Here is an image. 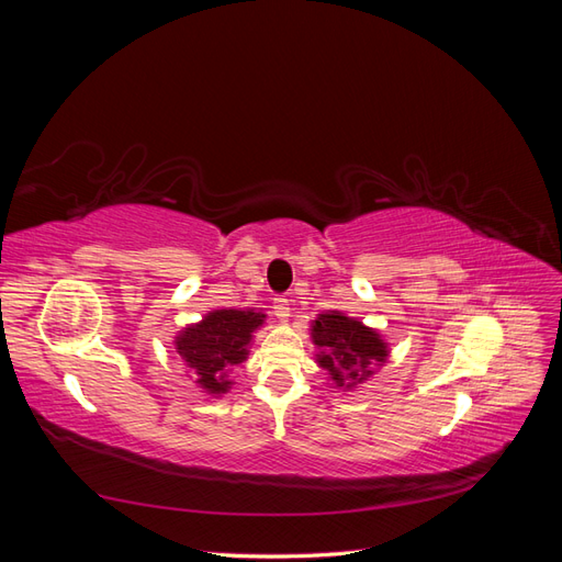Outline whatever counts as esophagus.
Instances as JSON below:
<instances>
[{"instance_id":"1","label":"esophagus","mask_w":562,"mask_h":562,"mask_svg":"<svg viewBox=\"0 0 562 562\" xmlns=\"http://www.w3.org/2000/svg\"><path fill=\"white\" fill-rule=\"evenodd\" d=\"M271 310H274V316L285 321L288 316H291V304H288V297L285 295H277L274 302H271Z\"/></svg>"}]
</instances>
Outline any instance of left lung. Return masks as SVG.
<instances>
[{"label": "left lung", "instance_id": "1", "mask_svg": "<svg viewBox=\"0 0 562 562\" xmlns=\"http://www.w3.org/2000/svg\"><path fill=\"white\" fill-rule=\"evenodd\" d=\"M312 339L321 349L318 366L330 372L337 386H353L370 375V368L384 363L386 345L361 321L339 312L321 314L312 326Z\"/></svg>", "mask_w": 562, "mask_h": 562}]
</instances>
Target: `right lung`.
Masks as SVG:
<instances>
[{
    "instance_id": "add662e5",
    "label": "right lung",
    "mask_w": 562,
    "mask_h": 562,
    "mask_svg": "<svg viewBox=\"0 0 562 562\" xmlns=\"http://www.w3.org/2000/svg\"><path fill=\"white\" fill-rule=\"evenodd\" d=\"M262 318L265 314L252 310H217L176 337L180 359L194 372L201 389L225 394L232 384L225 372L246 361L252 330L262 326Z\"/></svg>"
}]
</instances>
